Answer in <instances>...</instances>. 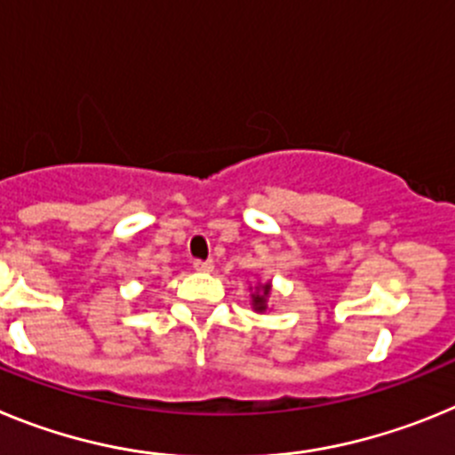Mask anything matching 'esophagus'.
Listing matches in <instances>:
<instances>
[{"mask_svg": "<svg viewBox=\"0 0 455 455\" xmlns=\"http://www.w3.org/2000/svg\"><path fill=\"white\" fill-rule=\"evenodd\" d=\"M193 268L200 273H209L214 271V262H212V259H196V262H193Z\"/></svg>", "mask_w": 455, "mask_h": 455, "instance_id": "esophagus-1", "label": "esophagus"}]
</instances>
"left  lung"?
<instances>
[{"label": "left lung", "instance_id": "obj_1", "mask_svg": "<svg viewBox=\"0 0 455 455\" xmlns=\"http://www.w3.org/2000/svg\"><path fill=\"white\" fill-rule=\"evenodd\" d=\"M268 296H271V283H264L255 289L252 293V309L255 312H264L268 305Z\"/></svg>", "mask_w": 455, "mask_h": 455}]
</instances>
